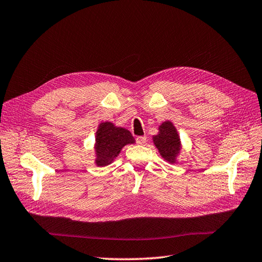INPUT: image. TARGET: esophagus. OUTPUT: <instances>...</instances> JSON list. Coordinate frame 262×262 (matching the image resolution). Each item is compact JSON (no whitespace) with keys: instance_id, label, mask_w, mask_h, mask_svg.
Wrapping results in <instances>:
<instances>
[{"instance_id":"esophagus-1","label":"esophagus","mask_w":262,"mask_h":262,"mask_svg":"<svg viewBox=\"0 0 262 262\" xmlns=\"http://www.w3.org/2000/svg\"><path fill=\"white\" fill-rule=\"evenodd\" d=\"M146 140H147L146 136H138L136 138V143L139 144V145H144L146 143Z\"/></svg>"}]
</instances>
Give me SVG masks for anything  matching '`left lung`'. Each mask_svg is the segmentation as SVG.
Segmentation results:
<instances>
[{"label":"left lung","instance_id":"8db88e82","mask_svg":"<svg viewBox=\"0 0 262 262\" xmlns=\"http://www.w3.org/2000/svg\"><path fill=\"white\" fill-rule=\"evenodd\" d=\"M155 146L164 160L171 163L176 162L177 156L180 154V137L173 124L167 121L159 126V133L152 137Z\"/></svg>","mask_w":262,"mask_h":262}]
</instances>
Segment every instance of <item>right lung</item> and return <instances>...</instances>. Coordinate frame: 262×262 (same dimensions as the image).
<instances>
[{
    "mask_svg": "<svg viewBox=\"0 0 262 262\" xmlns=\"http://www.w3.org/2000/svg\"><path fill=\"white\" fill-rule=\"evenodd\" d=\"M134 143L135 139L129 130L111 122L101 123L95 136V163L100 167L111 164L124 146Z\"/></svg>",
    "mask_w": 262,
    "mask_h": 262,
    "instance_id": "add662e5",
    "label": "right lung"
}]
</instances>
